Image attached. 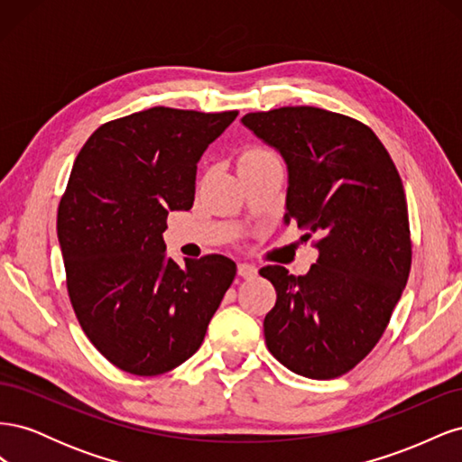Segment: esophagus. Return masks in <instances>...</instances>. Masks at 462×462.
Here are the masks:
<instances>
[{"instance_id":"esophagus-1","label":"esophagus","mask_w":462,"mask_h":462,"mask_svg":"<svg viewBox=\"0 0 462 462\" xmlns=\"http://www.w3.org/2000/svg\"><path fill=\"white\" fill-rule=\"evenodd\" d=\"M236 270H239V275L241 277H245V279H250V277H254L256 275V265H253V263H246V262H241L239 265H236Z\"/></svg>"}]
</instances>
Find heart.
<instances>
[{"label": "heart", "instance_id": "heart-1", "mask_svg": "<svg viewBox=\"0 0 462 462\" xmlns=\"http://www.w3.org/2000/svg\"><path fill=\"white\" fill-rule=\"evenodd\" d=\"M263 162H279V158L275 153L268 148H262V146H250L241 153V160H239V167L243 165H253V163H263Z\"/></svg>", "mask_w": 462, "mask_h": 462}]
</instances>
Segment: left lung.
I'll use <instances>...</instances> for the list:
<instances>
[{
	"mask_svg": "<svg viewBox=\"0 0 462 462\" xmlns=\"http://www.w3.org/2000/svg\"><path fill=\"white\" fill-rule=\"evenodd\" d=\"M246 129L287 163L285 226L318 236L306 275L265 265L277 300L263 318L270 353L291 372L331 380L383 335L411 272L409 209L380 138L353 117L312 106L246 114Z\"/></svg>",
	"mask_w": 462,
	"mask_h": 462,
	"instance_id": "8db88e82",
	"label": "left lung"
}]
</instances>
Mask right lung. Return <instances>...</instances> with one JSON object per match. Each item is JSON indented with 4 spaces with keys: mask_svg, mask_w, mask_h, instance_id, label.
Masks as SVG:
<instances>
[{
    "mask_svg": "<svg viewBox=\"0 0 462 462\" xmlns=\"http://www.w3.org/2000/svg\"><path fill=\"white\" fill-rule=\"evenodd\" d=\"M239 111L150 107L109 121L80 148L58 209L67 291L111 365L158 375L199 351L236 265L165 256L167 214L190 209L206 148Z\"/></svg>",
    "mask_w": 462,
    "mask_h": 462,
    "instance_id": "1",
    "label": "right lung"
}]
</instances>
